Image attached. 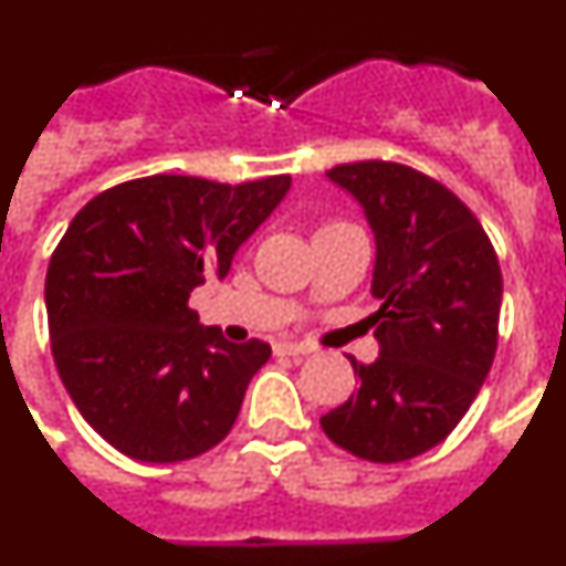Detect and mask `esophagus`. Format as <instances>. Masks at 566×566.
Wrapping results in <instances>:
<instances>
[{"label":"esophagus","mask_w":566,"mask_h":566,"mask_svg":"<svg viewBox=\"0 0 566 566\" xmlns=\"http://www.w3.org/2000/svg\"><path fill=\"white\" fill-rule=\"evenodd\" d=\"M274 354H277V357H303V354H312V345L277 339V343H274Z\"/></svg>","instance_id":"1"}]
</instances>
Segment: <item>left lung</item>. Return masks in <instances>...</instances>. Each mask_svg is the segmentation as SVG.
<instances>
[{
    "instance_id": "left-lung-1",
    "label": "left lung",
    "mask_w": 566,
    "mask_h": 566,
    "mask_svg": "<svg viewBox=\"0 0 566 566\" xmlns=\"http://www.w3.org/2000/svg\"><path fill=\"white\" fill-rule=\"evenodd\" d=\"M357 198L377 238L368 317L379 357L319 419L326 437L368 462L431 451L468 413L499 345L502 269L488 232L448 187L397 161L328 169Z\"/></svg>"
}]
</instances>
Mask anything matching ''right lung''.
Wrapping results in <instances>:
<instances>
[{
  "label": "right lung",
  "mask_w": 566,
  "mask_h": 566,
  "mask_svg": "<svg viewBox=\"0 0 566 566\" xmlns=\"http://www.w3.org/2000/svg\"><path fill=\"white\" fill-rule=\"evenodd\" d=\"M289 175L218 184L149 175L98 192L70 221L44 280L50 348L78 413L138 462H184L232 431L263 339L203 328L189 294L227 277Z\"/></svg>",
  "instance_id": "1"
}]
</instances>
